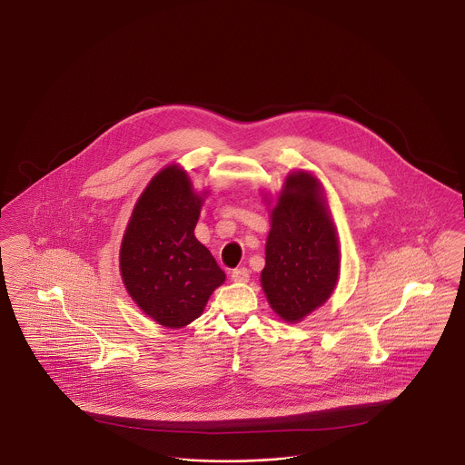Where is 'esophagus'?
Returning <instances> with one entry per match:
<instances>
[{
    "mask_svg": "<svg viewBox=\"0 0 465 465\" xmlns=\"http://www.w3.org/2000/svg\"><path fill=\"white\" fill-rule=\"evenodd\" d=\"M230 277H232L233 282H241V284H243V282L249 281V270H247V268H235Z\"/></svg>",
    "mask_w": 465,
    "mask_h": 465,
    "instance_id": "1",
    "label": "esophagus"
}]
</instances>
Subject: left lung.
Instances as JSON below:
<instances>
[{"label":"left lung","instance_id":"left-lung-1","mask_svg":"<svg viewBox=\"0 0 465 465\" xmlns=\"http://www.w3.org/2000/svg\"><path fill=\"white\" fill-rule=\"evenodd\" d=\"M262 286L273 312L300 322L331 296L340 249L322 186L305 173H291L272 209Z\"/></svg>","mask_w":465,"mask_h":465}]
</instances>
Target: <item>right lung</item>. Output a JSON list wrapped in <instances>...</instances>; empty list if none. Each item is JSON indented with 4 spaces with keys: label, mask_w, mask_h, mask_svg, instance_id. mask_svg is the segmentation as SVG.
Wrapping results in <instances>:
<instances>
[{
    "label": "right lung",
    "mask_w": 465,
    "mask_h": 465,
    "mask_svg": "<svg viewBox=\"0 0 465 465\" xmlns=\"http://www.w3.org/2000/svg\"><path fill=\"white\" fill-rule=\"evenodd\" d=\"M203 199L179 165L156 174L134 205L120 272L135 305L163 328L193 322L224 272L193 233Z\"/></svg>",
    "instance_id": "1"
}]
</instances>
